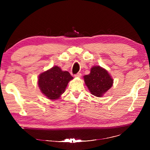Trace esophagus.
Wrapping results in <instances>:
<instances>
[{
	"instance_id": "obj_1",
	"label": "esophagus",
	"mask_w": 150,
	"mask_h": 150,
	"mask_svg": "<svg viewBox=\"0 0 150 150\" xmlns=\"http://www.w3.org/2000/svg\"><path fill=\"white\" fill-rule=\"evenodd\" d=\"M75 77H81V73H77V74L75 75Z\"/></svg>"
}]
</instances>
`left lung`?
I'll return each instance as SVG.
<instances>
[{"label": "left lung", "instance_id": "1", "mask_svg": "<svg viewBox=\"0 0 150 150\" xmlns=\"http://www.w3.org/2000/svg\"><path fill=\"white\" fill-rule=\"evenodd\" d=\"M86 85L92 95L102 96L112 86L113 79L106 70L99 66L91 68L90 74L84 76Z\"/></svg>", "mask_w": 150, "mask_h": 150}]
</instances>
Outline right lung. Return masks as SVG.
I'll list each match as a JSON object with an SVG mask.
<instances>
[{
	"label": "right lung",
	"instance_id": "obj_1",
	"mask_svg": "<svg viewBox=\"0 0 150 150\" xmlns=\"http://www.w3.org/2000/svg\"><path fill=\"white\" fill-rule=\"evenodd\" d=\"M73 77L68 71H63L57 66L40 75L38 85L42 93L51 100H55L64 93Z\"/></svg>",
	"mask_w": 150,
	"mask_h": 150
}]
</instances>
